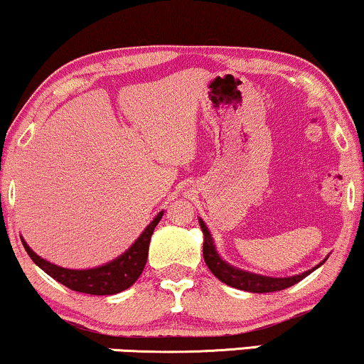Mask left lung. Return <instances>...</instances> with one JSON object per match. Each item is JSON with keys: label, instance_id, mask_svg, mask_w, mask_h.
<instances>
[{"label": "left lung", "instance_id": "obj_1", "mask_svg": "<svg viewBox=\"0 0 364 364\" xmlns=\"http://www.w3.org/2000/svg\"><path fill=\"white\" fill-rule=\"evenodd\" d=\"M200 220V227L201 232H203V257L206 265L211 270V274L215 275L216 279L222 280L223 284L230 285V287L240 289V291L245 292H254V294H265V292H277V291H284V289L291 287V285L301 282L302 279H306L311 272H314L316 269H319L321 265L328 260V257L317 264L312 269L306 270V272L297 274V275H291V277H269V275H260L255 272H248V270L238 269V267L230 265L227 260H223L220 257L218 250L215 247V240L211 237L208 227L201 218Z\"/></svg>", "mask_w": 364, "mask_h": 364}]
</instances>
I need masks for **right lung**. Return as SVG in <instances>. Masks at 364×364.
<instances>
[{"mask_svg": "<svg viewBox=\"0 0 364 364\" xmlns=\"http://www.w3.org/2000/svg\"><path fill=\"white\" fill-rule=\"evenodd\" d=\"M163 213L164 211H159L154 216L153 222L142 230L141 235L124 254L107 262V264L92 267V269H65V267L55 265L52 262L36 255L23 237L21 242L30 259L57 282L63 284L75 292L90 294V296H112V294L126 291L139 279L146 262H148L151 235H153L156 225L163 218Z\"/></svg>", "mask_w": 364, "mask_h": 364, "instance_id": "add662e5", "label": "right lung"}]
</instances>
